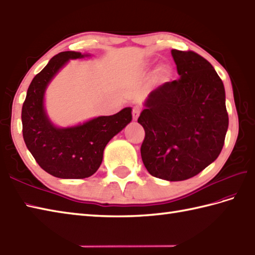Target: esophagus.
<instances>
[{
    "mask_svg": "<svg viewBox=\"0 0 255 255\" xmlns=\"http://www.w3.org/2000/svg\"><path fill=\"white\" fill-rule=\"evenodd\" d=\"M139 113H141V109L138 107H134L133 108V111H132V116H133V120H137V118L139 116Z\"/></svg>",
    "mask_w": 255,
    "mask_h": 255,
    "instance_id": "obj_1",
    "label": "esophagus"
}]
</instances>
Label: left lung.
<instances>
[{
	"instance_id": "1",
	"label": "left lung",
	"mask_w": 255,
	"mask_h": 255,
	"mask_svg": "<svg viewBox=\"0 0 255 255\" xmlns=\"http://www.w3.org/2000/svg\"><path fill=\"white\" fill-rule=\"evenodd\" d=\"M179 79L147 96L137 122L145 129L141 156L164 180L194 177L219 156L229 126L223 82L194 51L171 49Z\"/></svg>"
}]
</instances>
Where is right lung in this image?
Returning a JSON list of instances; mask_svg holds the SVG:
<instances>
[{
  "label": "right lung",
  "mask_w": 255,
  "mask_h": 255,
  "mask_svg": "<svg viewBox=\"0 0 255 255\" xmlns=\"http://www.w3.org/2000/svg\"><path fill=\"white\" fill-rule=\"evenodd\" d=\"M90 56L71 50L54 56L30 82L22 108L26 146L41 168L62 179H82L95 174L107 144L132 121L129 107L113 116L92 118L72 127H57L50 120L45 107L49 84L69 60Z\"/></svg>",
  "instance_id": "add662e5"
}]
</instances>
